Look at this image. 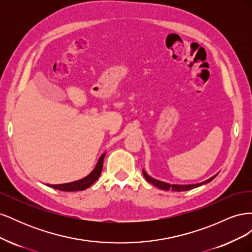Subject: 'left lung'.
Segmentation results:
<instances>
[{
  "instance_id": "1",
  "label": "left lung",
  "mask_w": 252,
  "mask_h": 252,
  "mask_svg": "<svg viewBox=\"0 0 252 252\" xmlns=\"http://www.w3.org/2000/svg\"><path fill=\"white\" fill-rule=\"evenodd\" d=\"M143 175L145 177V179H146L147 182L151 183L152 185H155L156 187L162 189V190H172V191H186V190H190V189H193V188H196L199 186H202L204 184H207V183L211 182L213 179H215L217 177L216 175H213L212 178L206 180L205 182H202V183H197V184H191V185H177V184H168V183H165V182H162V181H158V180H156L154 178H151L149 174H147V172L143 170Z\"/></svg>"
}]
</instances>
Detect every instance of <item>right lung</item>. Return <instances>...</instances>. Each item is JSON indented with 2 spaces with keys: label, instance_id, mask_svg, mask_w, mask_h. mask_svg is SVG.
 <instances>
[{
  "label": "right lung",
  "instance_id": "1",
  "mask_svg": "<svg viewBox=\"0 0 252 252\" xmlns=\"http://www.w3.org/2000/svg\"><path fill=\"white\" fill-rule=\"evenodd\" d=\"M104 158L105 154L101 156V158H98V161L94 167V169L91 171L87 177L83 178L79 181H74L71 183H65V184H59V185H47L51 188H55L58 190H61V191H80V190H85L86 188L90 187L94 183L100 178V174L103 169V162H104Z\"/></svg>",
  "mask_w": 252,
  "mask_h": 252
}]
</instances>
